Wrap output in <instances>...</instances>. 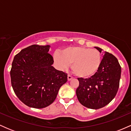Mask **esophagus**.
<instances>
[{"mask_svg": "<svg viewBox=\"0 0 131 131\" xmlns=\"http://www.w3.org/2000/svg\"><path fill=\"white\" fill-rule=\"evenodd\" d=\"M73 79V77L70 75H68V81H71V79Z\"/></svg>", "mask_w": 131, "mask_h": 131, "instance_id": "1", "label": "esophagus"}]
</instances>
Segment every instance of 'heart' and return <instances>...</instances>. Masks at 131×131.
Masks as SVG:
<instances>
[{
  "label": "heart",
  "mask_w": 131,
  "mask_h": 131,
  "mask_svg": "<svg viewBox=\"0 0 131 131\" xmlns=\"http://www.w3.org/2000/svg\"><path fill=\"white\" fill-rule=\"evenodd\" d=\"M53 60L60 70H66L71 64L72 70L76 76L88 78L98 71L101 64L102 57L96 49L73 46L66 48L61 53L55 52Z\"/></svg>",
  "instance_id": "1"
}]
</instances>
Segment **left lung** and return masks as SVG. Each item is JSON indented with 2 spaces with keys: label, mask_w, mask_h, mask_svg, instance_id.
I'll use <instances>...</instances> for the list:
<instances>
[{
  "label": "left lung",
  "mask_w": 131,
  "mask_h": 131,
  "mask_svg": "<svg viewBox=\"0 0 131 131\" xmlns=\"http://www.w3.org/2000/svg\"><path fill=\"white\" fill-rule=\"evenodd\" d=\"M101 53L103 49L94 47ZM121 68L112 54L103 52L100 68L91 78H78L79 87L76 93L79 102L91 109L101 108L115 98L121 78Z\"/></svg>",
  "instance_id": "8db88e82"
}]
</instances>
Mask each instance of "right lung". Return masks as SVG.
<instances>
[{
    "label": "right lung",
    "instance_id": "1",
    "mask_svg": "<svg viewBox=\"0 0 131 131\" xmlns=\"http://www.w3.org/2000/svg\"><path fill=\"white\" fill-rule=\"evenodd\" d=\"M50 47L49 45H32L13 58L12 85L18 98L29 107L43 108L52 104L67 81V73L52 67Z\"/></svg>",
    "mask_w": 131,
    "mask_h": 131
}]
</instances>
